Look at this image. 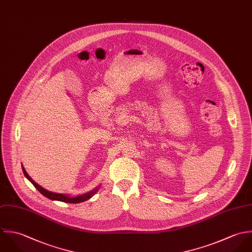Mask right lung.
<instances>
[{"mask_svg": "<svg viewBox=\"0 0 252 252\" xmlns=\"http://www.w3.org/2000/svg\"><path fill=\"white\" fill-rule=\"evenodd\" d=\"M22 170H23V173H24L25 177L35 186V188H36L42 195H44L46 198L50 199L51 201H63V202H69V203H79V202H83V201L90 200L92 197H94V196L98 192V189H99V186H98V187H96L95 189H94V190H92V191H90V192H88V193L79 195V196H71V195H68V194L54 193V192H51V191L46 190L45 188H43L42 186H40L38 183H36V182L29 176V174L27 173V171L25 170V168H24L23 165H22Z\"/></svg>", "mask_w": 252, "mask_h": 252, "instance_id": "obj_1", "label": "right lung"}]
</instances>
